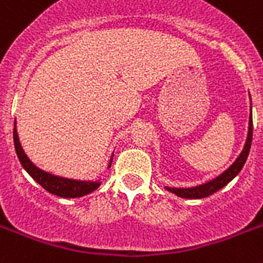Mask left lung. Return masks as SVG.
I'll return each instance as SVG.
<instances>
[{"label": "left lung", "instance_id": "obj_1", "mask_svg": "<svg viewBox=\"0 0 263 263\" xmlns=\"http://www.w3.org/2000/svg\"><path fill=\"white\" fill-rule=\"evenodd\" d=\"M251 140H253V117L250 115L249 120V132H247V139L246 143H245V147H243L242 153L239 154V157L236 158L235 162L232 163L230 167L223 172L220 176H217L216 178L208 181L205 183H201V185H197V186L192 187H168L166 186L168 192L177 194L182 198H204L208 197L211 194H213L215 192L220 191L221 187H224L228 182H231L236 176H238L242 167L246 163V159L249 157L250 147H251Z\"/></svg>", "mask_w": 263, "mask_h": 263}]
</instances>
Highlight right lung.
<instances>
[{
    "mask_svg": "<svg viewBox=\"0 0 263 263\" xmlns=\"http://www.w3.org/2000/svg\"><path fill=\"white\" fill-rule=\"evenodd\" d=\"M13 140H14V148H16V154L18 157L21 166L25 168V172L29 176L39 183L40 186H43L47 192H50L51 194L59 196V197L65 198H76L82 197L86 194L95 192L101 182L100 181H81V180H72V178H65V177L54 176L48 172H44L42 168H39L36 165L32 163V161L27 157V154L24 153L23 147H21L20 139H18V134L16 129V121H14L13 128ZM113 154L110 157V161L108 163V167L112 165Z\"/></svg>",
    "mask_w": 263,
    "mask_h": 263,
    "instance_id": "add662e5",
    "label": "right lung"
}]
</instances>
